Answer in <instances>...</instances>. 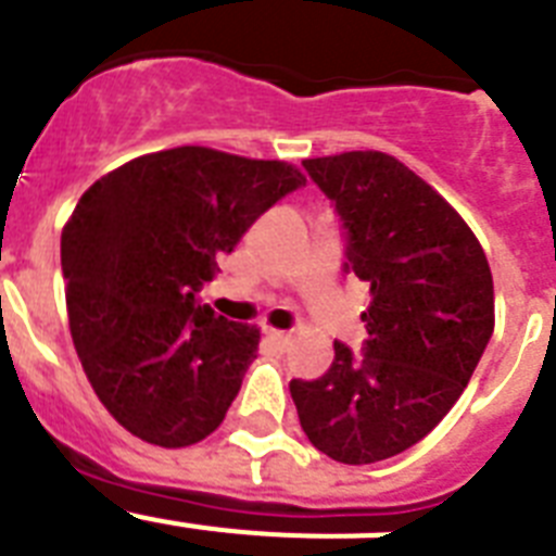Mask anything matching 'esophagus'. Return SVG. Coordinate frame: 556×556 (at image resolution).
<instances>
[{
  "label": "esophagus",
  "instance_id": "esophagus-1",
  "mask_svg": "<svg viewBox=\"0 0 556 556\" xmlns=\"http://www.w3.org/2000/svg\"><path fill=\"white\" fill-rule=\"evenodd\" d=\"M262 333H264V339H267L269 345H275V348H287L289 345V333L287 331H278V328L264 326Z\"/></svg>",
  "mask_w": 556,
  "mask_h": 556
}]
</instances>
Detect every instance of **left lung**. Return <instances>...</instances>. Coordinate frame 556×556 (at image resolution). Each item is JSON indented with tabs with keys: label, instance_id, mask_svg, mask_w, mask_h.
I'll return each instance as SVG.
<instances>
[{
	"label": "left lung",
	"instance_id": "8db88e82",
	"mask_svg": "<svg viewBox=\"0 0 556 556\" xmlns=\"http://www.w3.org/2000/svg\"><path fill=\"white\" fill-rule=\"evenodd\" d=\"M345 228V273L370 283L362 356L333 342L320 378L289 392L308 443L345 465L420 443L468 387L495 326L493 275L473 230L387 152L306 159Z\"/></svg>",
	"mask_w": 556,
	"mask_h": 556
}]
</instances>
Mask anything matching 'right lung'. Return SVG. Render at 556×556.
Segmentation results:
<instances>
[{
    "mask_svg": "<svg viewBox=\"0 0 556 556\" xmlns=\"http://www.w3.org/2000/svg\"><path fill=\"white\" fill-rule=\"evenodd\" d=\"M306 186L283 161L175 147L108 172L61 233L68 331L113 420L161 448L211 434L239 395L258 328L198 292L244 230Z\"/></svg>",
    "mask_w": 556,
    "mask_h": 556,
    "instance_id": "add662e5",
    "label": "right lung"
}]
</instances>
